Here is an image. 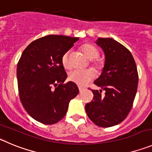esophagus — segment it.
<instances>
[{"instance_id":"obj_1","label":"esophagus","mask_w":152,"mask_h":152,"mask_svg":"<svg viewBox=\"0 0 152 152\" xmlns=\"http://www.w3.org/2000/svg\"><path fill=\"white\" fill-rule=\"evenodd\" d=\"M84 90H85L84 88H82V87H79V91H80V93H82V92H83V91H84Z\"/></svg>"}]
</instances>
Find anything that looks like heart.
Returning a JSON list of instances; mask_svg holds the SVG:
<instances>
[{
	"mask_svg": "<svg viewBox=\"0 0 152 152\" xmlns=\"http://www.w3.org/2000/svg\"><path fill=\"white\" fill-rule=\"evenodd\" d=\"M82 51L86 56L87 59L91 60L92 64L96 69H100L102 65V62L100 60L96 59L99 56V50L96 47L90 44H86L83 45L81 48ZM70 50L67 51L63 54L62 57V63L65 69H69L71 68L70 61H69ZM95 77V72L93 69H85V70H78L74 69L71 71L69 74V79L71 81L74 82L79 86H85L90 80H93Z\"/></svg>",
	"mask_w": 152,
	"mask_h": 152,
	"instance_id": "b5f03b06",
	"label": "heart"
}]
</instances>
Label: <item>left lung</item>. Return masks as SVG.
<instances>
[{
    "mask_svg": "<svg viewBox=\"0 0 152 152\" xmlns=\"http://www.w3.org/2000/svg\"><path fill=\"white\" fill-rule=\"evenodd\" d=\"M95 43L103 50L105 64L94 81L101 90H92L94 96L85 109L95 124L110 127L123 121L131 110L139 77L133 56L124 46L110 37H99Z\"/></svg>",
    "mask_w": 152,
    "mask_h": 152,
    "instance_id": "obj_1",
    "label": "left lung"
}]
</instances>
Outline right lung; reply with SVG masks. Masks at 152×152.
I'll use <instances>...</instances> for the list:
<instances>
[{"instance_id":"1","label":"right lung","mask_w":152,"mask_h":152,"mask_svg":"<svg viewBox=\"0 0 152 152\" xmlns=\"http://www.w3.org/2000/svg\"><path fill=\"white\" fill-rule=\"evenodd\" d=\"M79 37L50 35L31 43L17 65L19 98L28 114L37 121L53 124L63 118L69 102L78 94L77 86L69 81L62 57Z\"/></svg>"}]
</instances>
